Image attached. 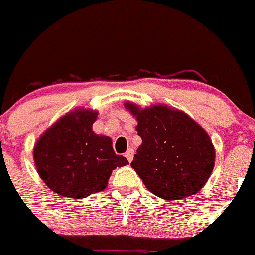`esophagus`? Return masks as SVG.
Instances as JSON below:
<instances>
[{"mask_svg": "<svg viewBox=\"0 0 255 255\" xmlns=\"http://www.w3.org/2000/svg\"><path fill=\"white\" fill-rule=\"evenodd\" d=\"M125 157L128 158V162H131V161H132V158H133V150H132V148H128L127 152H125Z\"/></svg>", "mask_w": 255, "mask_h": 255, "instance_id": "34e87169", "label": "esophagus"}]
</instances>
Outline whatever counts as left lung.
Instances as JSON below:
<instances>
[{"label": "left lung", "mask_w": 255, "mask_h": 255, "mask_svg": "<svg viewBox=\"0 0 255 255\" xmlns=\"http://www.w3.org/2000/svg\"><path fill=\"white\" fill-rule=\"evenodd\" d=\"M125 105L137 119L136 131L142 138L131 167L147 190L165 200L198 192L214 166V148L207 132L180 110Z\"/></svg>", "instance_id": "8db88e82"}]
</instances>
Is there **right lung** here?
Instances as JSON below:
<instances>
[{"mask_svg":"<svg viewBox=\"0 0 255 255\" xmlns=\"http://www.w3.org/2000/svg\"><path fill=\"white\" fill-rule=\"evenodd\" d=\"M98 113L77 109L58 120L37 141L33 156L45 185L64 197L84 198L105 190L113 170L128 160L112 138L93 132Z\"/></svg>","mask_w":255,"mask_h":255,"instance_id":"obj_1","label":"right lung"}]
</instances>
